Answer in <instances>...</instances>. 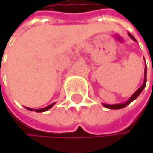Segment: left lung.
Segmentation results:
<instances>
[{
  "mask_svg": "<svg viewBox=\"0 0 153 153\" xmlns=\"http://www.w3.org/2000/svg\"><path fill=\"white\" fill-rule=\"evenodd\" d=\"M128 35H129V37L133 40V41H135V42H137V40L135 39V37L131 34V33H128ZM145 61V60H144ZM146 73H147V67H146V64H145V68H144V79H143V85L138 88L137 90L128 98V100H127L126 102H124V103H121V104H115V105H107V104H102L103 105V106H105V108H108V109H112V110H118V109H122V108H124V107H126L127 105H128L131 102H133L135 99H137V97L142 93V91L143 90V88H145V85H146Z\"/></svg>",
  "mask_w": 153,
  "mask_h": 153,
  "instance_id": "obj_1",
  "label": "left lung"
}]
</instances>
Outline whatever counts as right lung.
<instances>
[{"instance_id":"obj_1","label":"right lung","mask_w":153,"mask_h":153,"mask_svg":"<svg viewBox=\"0 0 153 153\" xmlns=\"http://www.w3.org/2000/svg\"><path fill=\"white\" fill-rule=\"evenodd\" d=\"M55 105V103H53V104H51V105H49L48 106L44 107V108H42V109H33V108H29V107H25V109H27V110H29V111H36V112H43V111H46L48 110H49L51 107Z\"/></svg>"}]
</instances>
